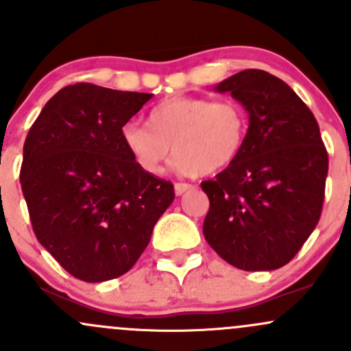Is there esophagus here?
I'll return each mask as SVG.
<instances>
[{
    "instance_id": "1",
    "label": "esophagus",
    "mask_w": 351,
    "mask_h": 351,
    "mask_svg": "<svg viewBox=\"0 0 351 351\" xmlns=\"http://www.w3.org/2000/svg\"><path fill=\"white\" fill-rule=\"evenodd\" d=\"M191 188H193V185H190V183H175V193L183 195L185 191L191 190Z\"/></svg>"
}]
</instances>
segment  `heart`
I'll use <instances>...</instances> for the list:
<instances>
[{
    "label": "heart",
    "mask_w": 351,
    "mask_h": 351,
    "mask_svg": "<svg viewBox=\"0 0 351 351\" xmlns=\"http://www.w3.org/2000/svg\"><path fill=\"white\" fill-rule=\"evenodd\" d=\"M249 112L241 102L178 95L153 106L146 126L128 123L121 139L139 169L158 175L173 146L175 166L185 175H212L228 168L243 151Z\"/></svg>",
    "instance_id": "heart-1"
}]
</instances>
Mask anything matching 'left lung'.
Here are the masks:
<instances>
[{
	"label": "left lung",
	"instance_id": "obj_1",
	"mask_svg": "<svg viewBox=\"0 0 351 351\" xmlns=\"http://www.w3.org/2000/svg\"><path fill=\"white\" fill-rule=\"evenodd\" d=\"M249 112L241 156L202 182L210 200L208 245L243 271H274L300 252L319 222L328 151L308 106L286 82L247 69L215 87Z\"/></svg>",
	"mask_w": 351,
	"mask_h": 351
}]
</instances>
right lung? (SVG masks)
Returning <instances> with one entry per match:
<instances>
[{"mask_svg": "<svg viewBox=\"0 0 351 351\" xmlns=\"http://www.w3.org/2000/svg\"><path fill=\"white\" fill-rule=\"evenodd\" d=\"M153 94L80 82L57 92L29 128L20 183L38 242L73 278L126 274L175 198L145 173L121 129Z\"/></svg>", "mask_w": 351, "mask_h": 351, "instance_id": "1", "label": "right lung"}]
</instances>
